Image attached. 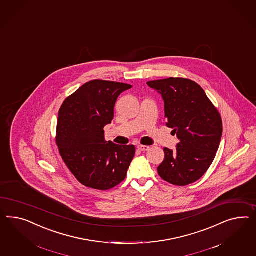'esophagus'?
Returning <instances> with one entry per match:
<instances>
[{
  "instance_id": "34e87169",
  "label": "esophagus",
  "mask_w": 256,
  "mask_h": 256,
  "mask_svg": "<svg viewBox=\"0 0 256 256\" xmlns=\"http://www.w3.org/2000/svg\"><path fill=\"white\" fill-rule=\"evenodd\" d=\"M137 148H138L140 151H142V152H146V151L149 149V146H137Z\"/></svg>"
}]
</instances>
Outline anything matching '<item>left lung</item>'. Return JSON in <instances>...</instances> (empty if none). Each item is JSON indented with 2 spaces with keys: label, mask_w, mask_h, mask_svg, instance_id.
I'll list each match as a JSON object with an SVG mask.
<instances>
[{
  "label": "left lung",
  "mask_w": 256,
  "mask_h": 256,
  "mask_svg": "<svg viewBox=\"0 0 256 256\" xmlns=\"http://www.w3.org/2000/svg\"><path fill=\"white\" fill-rule=\"evenodd\" d=\"M147 84L161 95L166 126L172 128L179 140L174 151L164 148L159 176L174 186L193 184L214 159L222 134L221 116L205 91L192 80L170 77Z\"/></svg>",
  "instance_id": "1"
}]
</instances>
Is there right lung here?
I'll list each match as a JSON object with an SVG mask.
<instances>
[{"label": "right lung", "mask_w": 256, "mask_h": 256, "mask_svg": "<svg viewBox=\"0 0 256 256\" xmlns=\"http://www.w3.org/2000/svg\"><path fill=\"white\" fill-rule=\"evenodd\" d=\"M132 86L93 80L67 98L56 124L60 154L76 179L86 186L108 190L124 180L135 146H118L104 138L119 95Z\"/></svg>", "instance_id": "obj_1"}]
</instances>
